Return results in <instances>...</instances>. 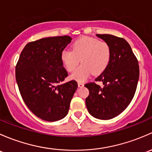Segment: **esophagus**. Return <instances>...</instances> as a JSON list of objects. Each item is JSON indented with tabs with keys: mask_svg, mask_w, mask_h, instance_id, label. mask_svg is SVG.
Listing matches in <instances>:
<instances>
[{
	"mask_svg": "<svg viewBox=\"0 0 152 152\" xmlns=\"http://www.w3.org/2000/svg\"><path fill=\"white\" fill-rule=\"evenodd\" d=\"M77 85H78V87H80V88H81V87H83L84 86V84L83 83H81V82H78L77 83Z\"/></svg>",
	"mask_w": 152,
	"mask_h": 152,
	"instance_id": "obj_1",
	"label": "esophagus"
}]
</instances>
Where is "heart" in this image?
<instances>
[{
  "label": "heart",
  "instance_id": "1",
  "mask_svg": "<svg viewBox=\"0 0 152 152\" xmlns=\"http://www.w3.org/2000/svg\"><path fill=\"white\" fill-rule=\"evenodd\" d=\"M112 50L107 42L94 37H83L77 39L72 50L61 53V61L68 72H72L80 62V65L73 72L71 78L78 82L86 80L93 73L99 75L104 72L111 61Z\"/></svg>",
  "mask_w": 152,
  "mask_h": 152
}]
</instances>
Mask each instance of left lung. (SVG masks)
<instances>
[{
    "instance_id": "obj_1",
    "label": "left lung",
    "mask_w": 152,
    "mask_h": 152,
    "mask_svg": "<svg viewBox=\"0 0 152 152\" xmlns=\"http://www.w3.org/2000/svg\"><path fill=\"white\" fill-rule=\"evenodd\" d=\"M110 45V63L104 72L95 79L102 82L101 88L94 82L85 86L89 95L86 104L92 116L102 120L119 115L133 99L139 79V65L132 48L123 38L110 34H96Z\"/></svg>"
}]
</instances>
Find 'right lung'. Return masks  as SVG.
<instances>
[{
  "label": "right lung",
  "instance_id": "add662e5",
  "mask_svg": "<svg viewBox=\"0 0 152 152\" xmlns=\"http://www.w3.org/2000/svg\"><path fill=\"white\" fill-rule=\"evenodd\" d=\"M72 41L69 36L43 38L28 43L20 54L15 76L22 98L29 110L42 120L56 121L67 115L77 88L68 76L61 53Z\"/></svg>",
  "mask_w": 152,
  "mask_h": 152
}]
</instances>
